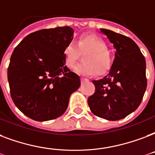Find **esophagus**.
Segmentation results:
<instances>
[{
	"mask_svg": "<svg viewBox=\"0 0 155 155\" xmlns=\"http://www.w3.org/2000/svg\"><path fill=\"white\" fill-rule=\"evenodd\" d=\"M88 79H86V78H84V77H81V82H84V81H87Z\"/></svg>",
	"mask_w": 155,
	"mask_h": 155,
	"instance_id": "esophagus-1",
	"label": "esophagus"
}]
</instances>
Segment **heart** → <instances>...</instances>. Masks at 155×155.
Wrapping results in <instances>:
<instances>
[{
	"label": "heart",
	"mask_w": 155,
	"mask_h": 155,
	"mask_svg": "<svg viewBox=\"0 0 155 155\" xmlns=\"http://www.w3.org/2000/svg\"><path fill=\"white\" fill-rule=\"evenodd\" d=\"M80 52L87 54L84 57V62L75 67L76 72L81 75H92L95 71L97 74H103L110 68L112 64L111 54L108 47L102 40L93 35L80 36L78 45L75 41H70L63 49L65 64L72 68L80 56Z\"/></svg>",
	"instance_id": "obj_1"
}]
</instances>
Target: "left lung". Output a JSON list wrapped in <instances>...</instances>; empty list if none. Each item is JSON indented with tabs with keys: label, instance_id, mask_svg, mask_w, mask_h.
<instances>
[{
	"label": "left lung",
	"instance_id": "left-lung-1",
	"mask_svg": "<svg viewBox=\"0 0 155 155\" xmlns=\"http://www.w3.org/2000/svg\"><path fill=\"white\" fill-rule=\"evenodd\" d=\"M100 31L116 49L115 58L109 73L93 80L95 93L88 104L96 116L115 121L135 111L142 101L147 86L146 59L129 37L108 29Z\"/></svg>",
	"mask_w": 155,
	"mask_h": 155
}]
</instances>
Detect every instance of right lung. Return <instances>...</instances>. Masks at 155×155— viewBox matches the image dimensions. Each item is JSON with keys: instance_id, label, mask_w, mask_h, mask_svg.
<instances>
[{"instance_id": "add662e5", "label": "right lung", "mask_w": 155, "mask_h": 155, "mask_svg": "<svg viewBox=\"0 0 155 155\" xmlns=\"http://www.w3.org/2000/svg\"><path fill=\"white\" fill-rule=\"evenodd\" d=\"M70 27L43 29L27 35L15 49L8 67L10 95L21 112L35 121L62 115L80 76L66 66L65 46L73 40Z\"/></svg>"}]
</instances>
